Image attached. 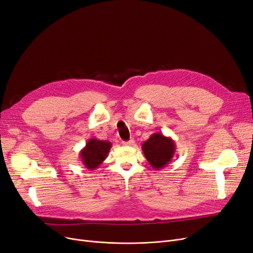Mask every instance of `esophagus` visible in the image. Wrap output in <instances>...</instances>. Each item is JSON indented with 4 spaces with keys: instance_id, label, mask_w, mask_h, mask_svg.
<instances>
[{
    "instance_id": "1",
    "label": "esophagus",
    "mask_w": 253,
    "mask_h": 253,
    "mask_svg": "<svg viewBox=\"0 0 253 253\" xmlns=\"http://www.w3.org/2000/svg\"><path fill=\"white\" fill-rule=\"evenodd\" d=\"M134 140H133V139H130V140L129 141H123V144L125 145V146H130V145H133L134 144Z\"/></svg>"
}]
</instances>
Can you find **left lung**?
I'll list each match as a JSON object with an SVG mask.
<instances>
[{
    "label": "left lung",
    "instance_id": "1",
    "mask_svg": "<svg viewBox=\"0 0 253 253\" xmlns=\"http://www.w3.org/2000/svg\"><path fill=\"white\" fill-rule=\"evenodd\" d=\"M141 147L147 162L156 170L165 168L176 152L175 141L161 133H154Z\"/></svg>",
    "mask_w": 253,
    "mask_h": 253
}]
</instances>
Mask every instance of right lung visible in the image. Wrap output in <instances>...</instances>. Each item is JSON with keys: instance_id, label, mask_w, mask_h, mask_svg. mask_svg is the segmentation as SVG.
Here are the masks:
<instances>
[{"instance_id": "right-lung-1", "label": "right lung", "mask_w": 253, "mask_h": 253, "mask_svg": "<svg viewBox=\"0 0 253 253\" xmlns=\"http://www.w3.org/2000/svg\"><path fill=\"white\" fill-rule=\"evenodd\" d=\"M111 147L112 143L108 140H99L96 138H91L80 153L81 161L85 169L90 170L96 169L106 160Z\"/></svg>"}]
</instances>
